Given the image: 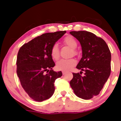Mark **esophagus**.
<instances>
[{
	"instance_id": "esophagus-1",
	"label": "esophagus",
	"mask_w": 121,
	"mask_h": 121,
	"mask_svg": "<svg viewBox=\"0 0 121 121\" xmlns=\"http://www.w3.org/2000/svg\"><path fill=\"white\" fill-rule=\"evenodd\" d=\"M63 72V75H65V74L66 73H67V72H65V71H63V72Z\"/></svg>"
}]
</instances>
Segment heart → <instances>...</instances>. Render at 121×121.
Here are the masks:
<instances>
[{"instance_id":"1","label":"heart","mask_w":121,"mask_h":121,"mask_svg":"<svg viewBox=\"0 0 121 121\" xmlns=\"http://www.w3.org/2000/svg\"><path fill=\"white\" fill-rule=\"evenodd\" d=\"M64 43L71 48L75 49L78 45V42L75 38L72 36H67L64 39ZM50 55L53 59H58L60 57V51L58 46L57 44H54L50 50ZM77 61L75 58L70 59H61L56 64V68L58 70L63 71H68L71 69L75 65Z\"/></svg>"}]
</instances>
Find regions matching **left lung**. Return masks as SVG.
Masks as SVG:
<instances>
[{"instance_id":"1","label":"left lung","mask_w":121,"mask_h":121,"mask_svg":"<svg viewBox=\"0 0 121 121\" xmlns=\"http://www.w3.org/2000/svg\"><path fill=\"white\" fill-rule=\"evenodd\" d=\"M70 34L82 46V57L76 68L85 72L84 76L73 73L70 86L77 96L88 100L100 93L109 78L111 53L105 41L92 33L73 31Z\"/></svg>"}]
</instances>
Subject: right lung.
<instances>
[{
    "label": "right lung",
    "mask_w": 121,
    "mask_h": 121,
    "mask_svg": "<svg viewBox=\"0 0 121 121\" xmlns=\"http://www.w3.org/2000/svg\"><path fill=\"white\" fill-rule=\"evenodd\" d=\"M66 31L47 33L38 36L19 49L17 59V73L21 84L31 99L42 102L51 97L54 83L61 71L52 69L55 63L50 50Z\"/></svg>",
    "instance_id": "add662e5"
}]
</instances>
